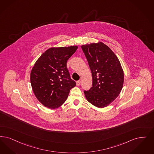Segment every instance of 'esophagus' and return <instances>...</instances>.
<instances>
[{
	"mask_svg": "<svg viewBox=\"0 0 154 154\" xmlns=\"http://www.w3.org/2000/svg\"><path fill=\"white\" fill-rule=\"evenodd\" d=\"M76 84H77V85H78V86L80 85H81V81H80V80L77 81L76 82Z\"/></svg>",
	"mask_w": 154,
	"mask_h": 154,
	"instance_id": "obj_1",
	"label": "esophagus"
}]
</instances>
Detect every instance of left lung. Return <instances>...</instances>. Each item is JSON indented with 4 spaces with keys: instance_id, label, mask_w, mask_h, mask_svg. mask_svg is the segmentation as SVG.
<instances>
[{
    "instance_id": "8db88e82",
    "label": "left lung",
    "mask_w": 154,
    "mask_h": 154,
    "mask_svg": "<svg viewBox=\"0 0 154 154\" xmlns=\"http://www.w3.org/2000/svg\"><path fill=\"white\" fill-rule=\"evenodd\" d=\"M81 48L92 75V86L84 90L85 96L92 104L104 108L116 99L122 89L123 69L117 57L104 43L82 45Z\"/></svg>"
}]
</instances>
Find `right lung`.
<instances>
[{
	"label": "right lung",
	"mask_w": 154,
	"mask_h": 154,
	"mask_svg": "<svg viewBox=\"0 0 154 154\" xmlns=\"http://www.w3.org/2000/svg\"><path fill=\"white\" fill-rule=\"evenodd\" d=\"M77 48L76 46L50 48L35 62L30 75L31 86L44 106L50 109L60 106L76 85L70 78L66 63Z\"/></svg>",
	"instance_id": "right-lung-1"
}]
</instances>
